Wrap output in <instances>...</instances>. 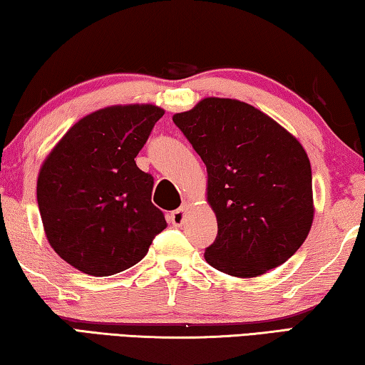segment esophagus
Listing matches in <instances>:
<instances>
[{
  "mask_svg": "<svg viewBox=\"0 0 365 365\" xmlns=\"http://www.w3.org/2000/svg\"><path fill=\"white\" fill-rule=\"evenodd\" d=\"M170 222L175 227H180L185 222V211H183V209H177V211L170 212Z\"/></svg>",
  "mask_w": 365,
  "mask_h": 365,
  "instance_id": "obj_1",
  "label": "esophagus"
}]
</instances>
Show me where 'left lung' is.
Instances as JSON below:
<instances>
[{"mask_svg":"<svg viewBox=\"0 0 365 365\" xmlns=\"http://www.w3.org/2000/svg\"><path fill=\"white\" fill-rule=\"evenodd\" d=\"M172 120L207 169V202L217 217L207 264L251 279L287 262L314 219L311 163L299 141L230 98H205Z\"/></svg>","mask_w":365,"mask_h":365,"instance_id":"1","label":"left lung"}]
</instances>
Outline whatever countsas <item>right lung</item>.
I'll use <instances>...</instances> for the list:
<instances>
[{"instance_id":"add662e5","label":"right lung","mask_w":365,"mask_h":365,"mask_svg":"<svg viewBox=\"0 0 365 365\" xmlns=\"http://www.w3.org/2000/svg\"><path fill=\"white\" fill-rule=\"evenodd\" d=\"M163 115L154 104L95 110L43 163L36 200L46 238L83 274L108 277L132 267L168 227L151 202L153 177L135 163Z\"/></svg>"}]
</instances>
